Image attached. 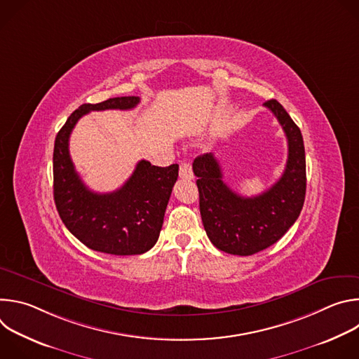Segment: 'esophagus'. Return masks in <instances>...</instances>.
I'll return each instance as SVG.
<instances>
[{
	"instance_id": "1",
	"label": "esophagus",
	"mask_w": 359,
	"mask_h": 359,
	"mask_svg": "<svg viewBox=\"0 0 359 359\" xmlns=\"http://www.w3.org/2000/svg\"><path fill=\"white\" fill-rule=\"evenodd\" d=\"M179 175H180V177H182V179H184V180H191V179H193V170H191V165H190V162L183 161V162L180 163Z\"/></svg>"
}]
</instances>
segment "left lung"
<instances>
[{"instance_id":"8db88e82","label":"left lung","mask_w":359,"mask_h":359,"mask_svg":"<svg viewBox=\"0 0 359 359\" xmlns=\"http://www.w3.org/2000/svg\"><path fill=\"white\" fill-rule=\"evenodd\" d=\"M283 126L288 159L281 177L264 193L243 197L224 182L213 153L194 159L193 172L200 197V215L208 237L219 250L251 255L277 243L298 219L306 187L305 150L299 128L280 102H264Z\"/></svg>"}]
</instances>
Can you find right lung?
Here are the masks:
<instances>
[{
  "label": "right lung",
  "mask_w": 359,
  "mask_h": 359,
  "mask_svg": "<svg viewBox=\"0 0 359 359\" xmlns=\"http://www.w3.org/2000/svg\"><path fill=\"white\" fill-rule=\"evenodd\" d=\"M139 96L111 97L81 105L65 122L54 146V200L67 229L86 247L114 255L143 254L156 244L179 165L153 166L140 161L126 183L112 193L89 190L69 156V136L90 111L133 109Z\"/></svg>",
  "instance_id": "add662e5"
}]
</instances>
